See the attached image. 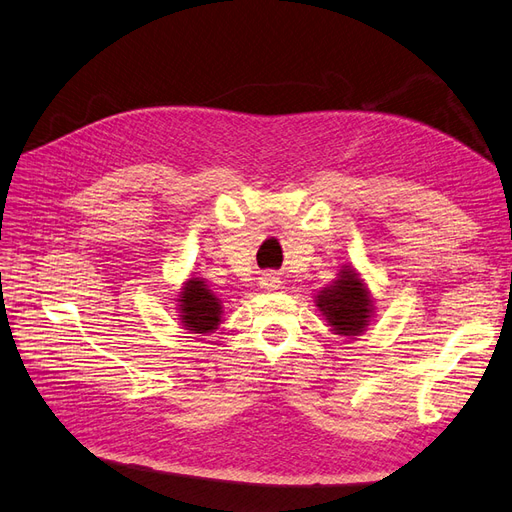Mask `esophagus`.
<instances>
[{
    "label": "esophagus",
    "instance_id": "esophagus-1",
    "mask_svg": "<svg viewBox=\"0 0 512 512\" xmlns=\"http://www.w3.org/2000/svg\"><path fill=\"white\" fill-rule=\"evenodd\" d=\"M260 286L267 288V290H275V288H280V278H275L273 273H265L260 278Z\"/></svg>",
    "mask_w": 512,
    "mask_h": 512
}]
</instances>
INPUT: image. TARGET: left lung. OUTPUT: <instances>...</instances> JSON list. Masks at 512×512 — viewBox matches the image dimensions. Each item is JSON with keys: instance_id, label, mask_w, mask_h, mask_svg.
I'll return each mask as SVG.
<instances>
[{"instance_id": "obj_1", "label": "left lung", "mask_w": 512, "mask_h": 512, "mask_svg": "<svg viewBox=\"0 0 512 512\" xmlns=\"http://www.w3.org/2000/svg\"><path fill=\"white\" fill-rule=\"evenodd\" d=\"M314 306L319 308L327 327L342 338H355L368 331L375 319V303L362 280V275L351 265H342L325 288L314 295Z\"/></svg>"}]
</instances>
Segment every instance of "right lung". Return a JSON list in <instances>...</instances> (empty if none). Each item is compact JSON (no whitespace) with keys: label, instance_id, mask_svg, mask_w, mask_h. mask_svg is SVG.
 I'll list each match as a JSON object with an SVG mask.
<instances>
[{"label":"right lung","instance_id":"right-lung-1","mask_svg":"<svg viewBox=\"0 0 512 512\" xmlns=\"http://www.w3.org/2000/svg\"><path fill=\"white\" fill-rule=\"evenodd\" d=\"M176 310L178 321L189 334H213V331L222 325L224 316V303L219 299L215 290L206 284L204 278L191 275L178 288L176 295Z\"/></svg>","mask_w":512,"mask_h":512}]
</instances>
